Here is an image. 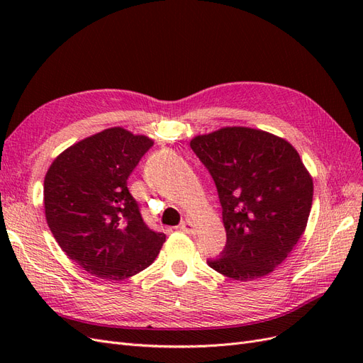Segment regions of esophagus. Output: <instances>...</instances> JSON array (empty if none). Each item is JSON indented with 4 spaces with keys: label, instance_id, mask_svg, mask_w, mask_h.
<instances>
[{
    "label": "esophagus",
    "instance_id": "esophagus-1",
    "mask_svg": "<svg viewBox=\"0 0 363 363\" xmlns=\"http://www.w3.org/2000/svg\"><path fill=\"white\" fill-rule=\"evenodd\" d=\"M180 230H182V232H184V233L192 235V233H195V224L192 221H189V219H186V221H183L180 224Z\"/></svg>",
    "mask_w": 363,
    "mask_h": 363
}]
</instances>
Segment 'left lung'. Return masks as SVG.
<instances>
[{"mask_svg": "<svg viewBox=\"0 0 363 363\" xmlns=\"http://www.w3.org/2000/svg\"><path fill=\"white\" fill-rule=\"evenodd\" d=\"M211 172L227 235L208 267L255 280L288 257L309 219L313 182L288 140L248 127H224L191 140Z\"/></svg>", "mask_w": 363, "mask_h": 363, "instance_id": "8db88e82", "label": "left lung"}]
</instances>
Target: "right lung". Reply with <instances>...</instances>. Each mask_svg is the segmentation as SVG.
I'll list each match as a JSON object with an SVG mask.
<instances>
[{"label":"right lung","mask_w":363,"mask_h":363,"mask_svg":"<svg viewBox=\"0 0 363 363\" xmlns=\"http://www.w3.org/2000/svg\"><path fill=\"white\" fill-rule=\"evenodd\" d=\"M147 136L113 127L77 142L51 163L43 182L47 223L60 248L92 276L128 279L150 267L163 233L142 219L127 188L152 147Z\"/></svg>","instance_id":"obj_1"}]
</instances>
